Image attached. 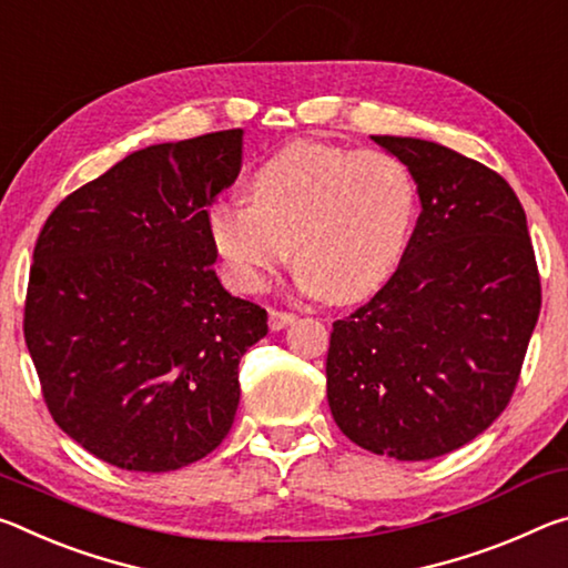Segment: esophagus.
<instances>
[{
    "label": "esophagus",
    "mask_w": 568,
    "mask_h": 568,
    "mask_svg": "<svg viewBox=\"0 0 568 568\" xmlns=\"http://www.w3.org/2000/svg\"><path fill=\"white\" fill-rule=\"evenodd\" d=\"M294 320H296V314H292V312H282V310L268 312V327H272L274 332L286 329L290 324H294Z\"/></svg>",
    "instance_id": "obj_1"
}]
</instances>
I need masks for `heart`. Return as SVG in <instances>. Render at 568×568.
Returning a JSON list of instances; mask_svg holds the SVG:
<instances>
[{
	"instance_id": "1",
	"label": "heart",
	"mask_w": 568,
	"mask_h": 568,
	"mask_svg": "<svg viewBox=\"0 0 568 568\" xmlns=\"http://www.w3.org/2000/svg\"><path fill=\"white\" fill-rule=\"evenodd\" d=\"M251 201L209 211V236L246 292L292 256L296 284L329 302H359L395 274L410 244L417 185L383 151L296 141L254 171Z\"/></svg>"
}]
</instances>
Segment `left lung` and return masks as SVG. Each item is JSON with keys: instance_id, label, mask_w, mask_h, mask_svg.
<instances>
[{"instance_id": "8db88e82", "label": "left lung", "mask_w": 568, "mask_h": 568, "mask_svg": "<svg viewBox=\"0 0 568 568\" xmlns=\"http://www.w3.org/2000/svg\"><path fill=\"white\" fill-rule=\"evenodd\" d=\"M423 213L393 278L332 324L327 399L352 443L430 460L506 410L541 312L526 213L496 171L420 138L372 135Z\"/></svg>"}]
</instances>
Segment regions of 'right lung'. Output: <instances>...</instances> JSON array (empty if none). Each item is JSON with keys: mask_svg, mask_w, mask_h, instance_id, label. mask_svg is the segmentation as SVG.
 <instances>
[{"mask_svg": "<svg viewBox=\"0 0 568 568\" xmlns=\"http://www.w3.org/2000/svg\"><path fill=\"white\" fill-rule=\"evenodd\" d=\"M241 148L244 130L141 148L37 239L27 349L54 423L110 466L179 470L234 425L239 359L268 327L211 268L206 206L236 181Z\"/></svg>", "mask_w": 568, "mask_h": 568, "instance_id": "right-lung-1", "label": "right lung"}]
</instances>
